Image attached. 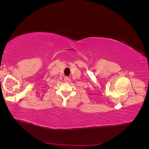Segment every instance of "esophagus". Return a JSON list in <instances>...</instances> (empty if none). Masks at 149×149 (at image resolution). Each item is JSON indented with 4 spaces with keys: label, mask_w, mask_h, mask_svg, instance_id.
<instances>
[{
    "label": "esophagus",
    "mask_w": 149,
    "mask_h": 149,
    "mask_svg": "<svg viewBox=\"0 0 149 149\" xmlns=\"http://www.w3.org/2000/svg\"><path fill=\"white\" fill-rule=\"evenodd\" d=\"M70 81H71L70 78L68 77V76H66V77L65 78V81L66 83H69V82H70Z\"/></svg>",
    "instance_id": "obj_1"
}]
</instances>
